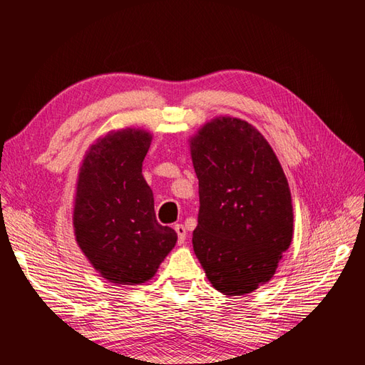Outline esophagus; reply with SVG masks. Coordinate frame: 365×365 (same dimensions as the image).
Wrapping results in <instances>:
<instances>
[{
	"mask_svg": "<svg viewBox=\"0 0 365 365\" xmlns=\"http://www.w3.org/2000/svg\"><path fill=\"white\" fill-rule=\"evenodd\" d=\"M174 229H175L177 237H178L177 243H178V245H183L185 240H187V230H185V226H183V224H175Z\"/></svg>",
	"mask_w": 365,
	"mask_h": 365,
	"instance_id": "1",
	"label": "esophagus"
}]
</instances>
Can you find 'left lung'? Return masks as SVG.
Masks as SVG:
<instances>
[{
    "label": "left lung",
    "mask_w": 365,
    "mask_h": 365,
    "mask_svg": "<svg viewBox=\"0 0 365 365\" xmlns=\"http://www.w3.org/2000/svg\"><path fill=\"white\" fill-rule=\"evenodd\" d=\"M199 180L192 247L216 290L242 297L274 276L293 238L289 182L250 122L220 115L190 138Z\"/></svg>",
    "instance_id": "obj_1"
}]
</instances>
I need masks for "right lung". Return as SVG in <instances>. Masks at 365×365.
Segmentation results:
<instances>
[{"instance_id":"add662e5","label":"right lung","mask_w":365,"mask_h":365,"mask_svg":"<svg viewBox=\"0 0 365 365\" xmlns=\"http://www.w3.org/2000/svg\"><path fill=\"white\" fill-rule=\"evenodd\" d=\"M150 143L143 128L108 131L89 145L76 178V245L100 276L118 285L150 281L177 243L175 230L155 218L143 175Z\"/></svg>"}]
</instances>
